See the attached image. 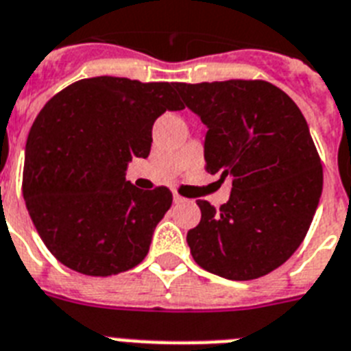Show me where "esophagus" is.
Returning a JSON list of instances; mask_svg holds the SVG:
<instances>
[{"label":"esophagus","instance_id":"1","mask_svg":"<svg viewBox=\"0 0 351 351\" xmlns=\"http://www.w3.org/2000/svg\"><path fill=\"white\" fill-rule=\"evenodd\" d=\"M173 199H175V203H184L185 202V198H182L180 194H176V193H175V196H173Z\"/></svg>","mask_w":351,"mask_h":351}]
</instances>
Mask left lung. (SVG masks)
<instances>
[{
    "mask_svg": "<svg viewBox=\"0 0 351 351\" xmlns=\"http://www.w3.org/2000/svg\"><path fill=\"white\" fill-rule=\"evenodd\" d=\"M207 125L205 169L232 180L216 208L198 199L202 219L187 232L198 266L228 280H253L282 266L312 223L323 166L296 103L266 80L176 84Z\"/></svg>",
    "mask_w": 351,
    "mask_h": 351,
    "instance_id": "1",
    "label": "left lung"
}]
</instances>
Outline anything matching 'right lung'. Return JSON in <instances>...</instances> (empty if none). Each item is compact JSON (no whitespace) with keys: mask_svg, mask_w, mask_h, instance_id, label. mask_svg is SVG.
Wrapping results in <instances>:
<instances>
[{"mask_svg":"<svg viewBox=\"0 0 351 351\" xmlns=\"http://www.w3.org/2000/svg\"><path fill=\"white\" fill-rule=\"evenodd\" d=\"M182 108L175 84L117 76L78 80L44 105L26 141L23 196L58 262L110 276L144 261L173 194L137 189L126 164L149 155L155 119Z\"/></svg>","mask_w":351,"mask_h":351,"instance_id":"1","label":"right lung"}]
</instances>
